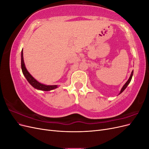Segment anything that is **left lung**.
Listing matches in <instances>:
<instances>
[{"mask_svg": "<svg viewBox=\"0 0 149 149\" xmlns=\"http://www.w3.org/2000/svg\"><path fill=\"white\" fill-rule=\"evenodd\" d=\"M133 72H134V71H132V73H131V74H130V77H129V79L127 80V81L125 83V84L123 86V88H122V89H121V90H120V93H119V94H121L122 93H123L124 90L125 89V88L127 87V86H128V84L130 83V81H131V79H132V76H133Z\"/></svg>", "mask_w": 149, "mask_h": 149, "instance_id": "1", "label": "left lung"}]
</instances>
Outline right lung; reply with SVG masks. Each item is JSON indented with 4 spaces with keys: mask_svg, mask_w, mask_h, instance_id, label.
I'll use <instances>...</instances> for the list:
<instances>
[{
    "mask_svg": "<svg viewBox=\"0 0 149 149\" xmlns=\"http://www.w3.org/2000/svg\"><path fill=\"white\" fill-rule=\"evenodd\" d=\"M21 67H22V73H23L25 78L34 88L37 89L38 90H41V91H51V90H53V89H55L58 87V85H46V84L40 83L30 74L29 72L27 71V70H26L24 63L23 49H22V53H21Z\"/></svg>",
    "mask_w": 149,
    "mask_h": 149,
    "instance_id": "add662e5",
    "label": "right lung"
}]
</instances>
